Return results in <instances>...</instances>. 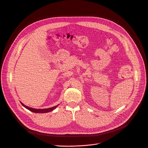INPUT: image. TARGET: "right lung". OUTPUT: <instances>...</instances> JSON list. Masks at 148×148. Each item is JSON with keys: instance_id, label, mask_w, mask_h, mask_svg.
<instances>
[{"instance_id": "1", "label": "right lung", "mask_w": 148, "mask_h": 148, "mask_svg": "<svg viewBox=\"0 0 148 148\" xmlns=\"http://www.w3.org/2000/svg\"><path fill=\"white\" fill-rule=\"evenodd\" d=\"M21 105L25 107L26 109L28 110L29 111H30L33 112H35V113H46V112H51L52 111H53V110H55V108L59 105H56V106H53L52 108H47V109H34V108H29L28 106H25L24 104H23L22 102H21Z\"/></svg>"}]
</instances>
